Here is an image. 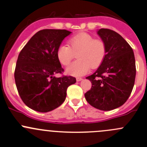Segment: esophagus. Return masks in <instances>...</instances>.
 I'll list each match as a JSON object with an SVG mask.
<instances>
[{"label":"esophagus","instance_id":"esophagus-1","mask_svg":"<svg viewBox=\"0 0 147 147\" xmlns=\"http://www.w3.org/2000/svg\"><path fill=\"white\" fill-rule=\"evenodd\" d=\"M83 80L82 78H76V81H80V80Z\"/></svg>","mask_w":147,"mask_h":147}]
</instances>
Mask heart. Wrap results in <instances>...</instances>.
Wrapping results in <instances>:
<instances>
[{"instance_id":"heart-1","label":"heart","mask_w":147,"mask_h":147,"mask_svg":"<svg viewBox=\"0 0 147 147\" xmlns=\"http://www.w3.org/2000/svg\"><path fill=\"white\" fill-rule=\"evenodd\" d=\"M69 46L61 45L57 56L62 65L68 66L77 54L78 60L67 69V73L74 76L85 75L90 69L100 67L107 55V45L102 39L94 38L86 32H80L68 40Z\"/></svg>"}]
</instances>
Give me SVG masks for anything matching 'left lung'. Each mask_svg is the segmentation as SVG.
<instances>
[{
  "instance_id": "1",
  "label": "left lung",
  "mask_w": 147,
  "mask_h": 147,
  "mask_svg": "<svg viewBox=\"0 0 147 147\" xmlns=\"http://www.w3.org/2000/svg\"><path fill=\"white\" fill-rule=\"evenodd\" d=\"M107 45V55L102 65L87 77L92 83L85 94L87 102L102 111L122 106L132 92L136 76L133 50L120 34L109 29L97 32Z\"/></svg>"
}]
</instances>
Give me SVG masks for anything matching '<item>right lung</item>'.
I'll use <instances>...</instances> for the list:
<instances>
[{"label": "right lung", "instance_id": "obj_1", "mask_svg": "<svg viewBox=\"0 0 147 147\" xmlns=\"http://www.w3.org/2000/svg\"><path fill=\"white\" fill-rule=\"evenodd\" d=\"M65 29H43L34 34L19 54L15 70L17 89L31 109L48 112L64 102L68 87L76 78L55 74L64 72L57 56L61 41L71 34Z\"/></svg>", "mask_w": 147, "mask_h": 147}]
</instances>
